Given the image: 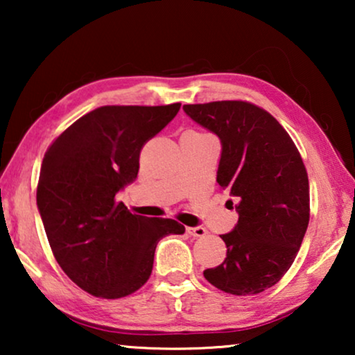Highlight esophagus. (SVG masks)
<instances>
[{"label":"esophagus","instance_id":"1","mask_svg":"<svg viewBox=\"0 0 355 355\" xmlns=\"http://www.w3.org/2000/svg\"><path fill=\"white\" fill-rule=\"evenodd\" d=\"M187 232L192 237H203L207 236V230L203 226H197V227H187Z\"/></svg>","mask_w":355,"mask_h":355}]
</instances>
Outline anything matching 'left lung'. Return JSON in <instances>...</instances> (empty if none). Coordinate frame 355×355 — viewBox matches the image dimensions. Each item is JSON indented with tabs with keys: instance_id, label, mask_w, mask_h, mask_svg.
Returning a JSON list of instances; mask_svg holds the SVG:
<instances>
[{
	"instance_id": "1",
	"label": "left lung",
	"mask_w": 355,
	"mask_h": 355,
	"mask_svg": "<svg viewBox=\"0 0 355 355\" xmlns=\"http://www.w3.org/2000/svg\"><path fill=\"white\" fill-rule=\"evenodd\" d=\"M184 111L220 137L216 182L230 189L239 215L234 230L221 236L225 261L203 276L227 294L263 293L291 268L307 231L310 196L302 157L283 125L249 101L184 105Z\"/></svg>"
}]
</instances>
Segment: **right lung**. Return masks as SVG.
<instances>
[{"instance_id": "1", "label": "right lung", "mask_w": 355, "mask_h": 355, "mask_svg": "<svg viewBox=\"0 0 355 355\" xmlns=\"http://www.w3.org/2000/svg\"><path fill=\"white\" fill-rule=\"evenodd\" d=\"M179 108L100 106L46 150L37 207L48 242L62 271L95 297L119 299L142 288L158 241L186 231L181 223L134 215L116 202L137 178L140 150Z\"/></svg>"}]
</instances>
